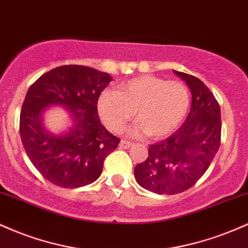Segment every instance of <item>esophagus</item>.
Returning a JSON list of instances; mask_svg holds the SVG:
<instances>
[{"label": "esophagus", "mask_w": 248, "mask_h": 248, "mask_svg": "<svg viewBox=\"0 0 248 248\" xmlns=\"http://www.w3.org/2000/svg\"><path fill=\"white\" fill-rule=\"evenodd\" d=\"M119 146H121L122 149H130V147L132 146V143L131 141L123 139V140H121V143H119Z\"/></svg>", "instance_id": "34e87169"}]
</instances>
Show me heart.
<instances>
[{
  "mask_svg": "<svg viewBox=\"0 0 248 248\" xmlns=\"http://www.w3.org/2000/svg\"><path fill=\"white\" fill-rule=\"evenodd\" d=\"M190 108V91L184 83L155 76H140L107 90L98 99V112L110 131L119 133L135 115L133 136H168L184 122Z\"/></svg>",
  "mask_w": 248,
  "mask_h": 248,
  "instance_id": "1",
  "label": "heart"
}]
</instances>
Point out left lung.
I'll return each instance as SVG.
<instances>
[{
    "mask_svg": "<svg viewBox=\"0 0 248 248\" xmlns=\"http://www.w3.org/2000/svg\"><path fill=\"white\" fill-rule=\"evenodd\" d=\"M192 93L184 124L164 140L150 145L146 160L135 168L137 183L158 194H177L192 187L206 172L221 139L220 107L197 77L173 71Z\"/></svg>",
    "mask_w": 248,
    "mask_h": 248,
    "instance_id": "1",
    "label": "left lung"
}]
</instances>
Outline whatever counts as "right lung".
<instances>
[{
    "label": "right lung",
    "mask_w": 248,
    "mask_h": 248,
    "mask_svg": "<svg viewBox=\"0 0 248 248\" xmlns=\"http://www.w3.org/2000/svg\"><path fill=\"white\" fill-rule=\"evenodd\" d=\"M107 72L83 65H62L38 78L26 94L19 116L22 144L32 165L54 185L76 188L101 176L105 158L121 139L103 126L99 94L111 82ZM61 105L71 113L68 132L55 135L43 125V112Z\"/></svg>",
    "instance_id": "right-lung-1"
}]
</instances>
